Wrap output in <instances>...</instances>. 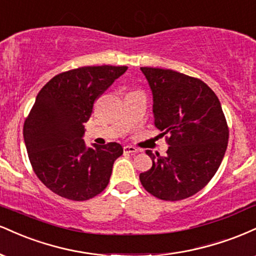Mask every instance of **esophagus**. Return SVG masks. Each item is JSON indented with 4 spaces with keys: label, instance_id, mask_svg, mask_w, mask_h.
Masks as SVG:
<instances>
[{
    "label": "esophagus",
    "instance_id": "obj_1",
    "mask_svg": "<svg viewBox=\"0 0 256 256\" xmlns=\"http://www.w3.org/2000/svg\"><path fill=\"white\" fill-rule=\"evenodd\" d=\"M123 151H124V153H129V154H134V153L138 152V150L133 146H124Z\"/></svg>",
    "mask_w": 256,
    "mask_h": 256
}]
</instances>
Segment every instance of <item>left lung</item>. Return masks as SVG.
I'll return each mask as SVG.
<instances>
[{
    "mask_svg": "<svg viewBox=\"0 0 256 256\" xmlns=\"http://www.w3.org/2000/svg\"><path fill=\"white\" fill-rule=\"evenodd\" d=\"M153 98L156 127L169 134L165 157L147 150L152 168L140 174L162 200L192 196L211 181L223 160L229 129L216 93L204 81L171 69L141 67Z\"/></svg>",
    "mask_w": 256,
    "mask_h": 256,
    "instance_id": "8db88e82",
    "label": "left lung"
}]
</instances>
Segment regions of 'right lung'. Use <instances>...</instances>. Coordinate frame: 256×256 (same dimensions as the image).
I'll list each match as a JSON object with an SVG mask.
<instances>
[{"instance_id": "obj_1", "label": "right lung", "mask_w": 256, "mask_h": 256, "mask_svg": "<svg viewBox=\"0 0 256 256\" xmlns=\"http://www.w3.org/2000/svg\"><path fill=\"white\" fill-rule=\"evenodd\" d=\"M128 67H81L54 76L37 94L24 124V140L38 178L69 200L84 201L106 188L123 148L87 146L85 123L99 96Z\"/></svg>"}]
</instances>
